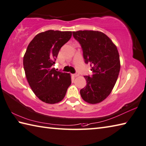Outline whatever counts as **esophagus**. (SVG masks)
Segmentation results:
<instances>
[{
  "label": "esophagus",
  "mask_w": 146,
  "mask_h": 146,
  "mask_svg": "<svg viewBox=\"0 0 146 146\" xmlns=\"http://www.w3.org/2000/svg\"><path fill=\"white\" fill-rule=\"evenodd\" d=\"M79 76V74L78 72H76V74H73V76L75 77V78H76V77H78V76Z\"/></svg>",
  "instance_id": "obj_1"
}]
</instances>
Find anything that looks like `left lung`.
I'll return each instance as SVG.
<instances>
[{"instance_id": "left-lung-1", "label": "left lung", "mask_w": 146, "mask_h": 146, "mask_svg": "<svg viewBox=\"0 0 146 146\" xmlns=\"http://www.w3.org/2000/svg\"><path fill=\"white\" fill-rule=\"evenodd\" d=\"M81 46L84 62L92 67V76H84L87 84L80 90L82 98L92 104L100 103L113 89L120 70L119 55L112 41L104 34L93 30L73 32Z\"/></svg>"}]
</instances>
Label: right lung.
I'll return each mask as SVG.
<instances>
[{
	"mask_svg": "<svg viewBox=\"0 0 146 146\" xmlns=\"http://www.w3.org/2000/svg\"><path fill=\"white\" fill-rule=\"evenodd\" d=\"M71 36L70 31L48 30L35 35L27 47L23 57L26 78L33 92L44 102L62 101L71 84L70 74L53 67L60 48Z\"/></svg>",
	"mask_w": 146,
	"mask_h": 146,
	"instance_id": "obj_1",
	"label": "right lung"
}]
</instances>
